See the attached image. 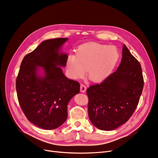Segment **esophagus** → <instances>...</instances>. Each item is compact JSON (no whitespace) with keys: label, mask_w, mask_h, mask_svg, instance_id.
I'll return each instance as SVG.
<instances>
[{"label":"esophagus","mask_w":158,"mask_h":158,"mask_svg":"<svg viewBox=\"0 0 158 158\" xmlns=\"http://www.w3.org/2000/svg\"><path fill=\"white\" fill-rule=\"evenodd\" d=\"M86 89H87L86 86L85 85H83V84H81V86H80V91H81V92L85 93V92L86 91Z\"/></svg>","instance_id":"1"}]
</instances>
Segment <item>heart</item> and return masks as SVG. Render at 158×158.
<instances>
[{"mask_svg":"<svg viewBox=\"0 0 158 158\" xmlns=\"http://www.w3.org/2000/svg\"><path fill=\"white\" fill-rule=\"evenodd\" d=\"M119 57L118 48L98 43L82 44L76 55H69L66 60L68 74L72 79L82 78L87 71L89 79L99 83L106 79L115 67Z\"/></svg>","mask_w":158,"mask_h":158,"instance_id":"1","label":"heart"}]
</instances>
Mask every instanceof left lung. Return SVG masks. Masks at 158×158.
Masks as SVG:
<instances>
[{"mask_svg": "<svg viewBox=\"0 0 158 158\" xmlns=\"http://www.w3.org/2000/svg\"><path fill=\"white\" fill-rule=\"evenodd\" d=\"M143 83L141 64L124 44L117 71L87 89L91 123L105 131L126 123L138 105Z\"/></svg>", "mask_w": 158, "mask_h": 158, "instance_id": "obj_1", "label": "left lung"}]
</instances>
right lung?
<instances>
[{"instance_id": "add662e5", "label": "right lung", "mask_w": 158, "mask_h": 158, "mask_svg": "<svg viewBox=\"0 0 158 158\" xmlns=\"http://www.w3.org/2000/svg\"><path fill=\"white\" fill-rule=\"evenodd\" d=\"M67 38L46 40L23 58L16 79L17 98L30 122L44 129L60 126L67 118V105L80 91L79 82L67 78L60 67L67 55L60 52ZM42 67L43 76L38 71Z\"/></svg>"}]
</instances>
